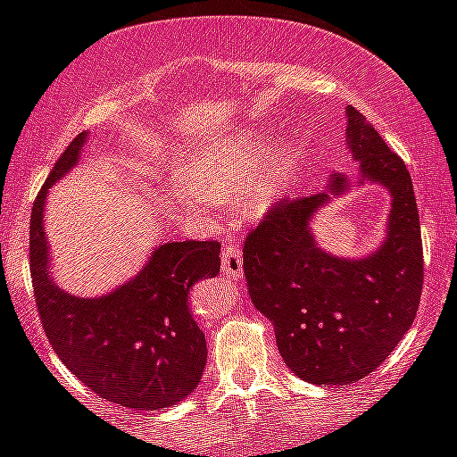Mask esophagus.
I'll use <instances>...</instances> for the list:
<instances>
[{
  "mask_svg": "<svg viewBox=\"0 0 457 457\" xmlns=\"http://www.w3.org/2000/svg\"><path fill=\"white\" fill-rule=\"evenodd\" d=\"M220 267H223L225 276L243 274V252L232 243H228L223 247V256H220Z\"/></svg>",
  "mask_w": 457,
  "mask_h": 457,
  "instance_id": "1",
  "label": "esophagus"
}]
</instances>
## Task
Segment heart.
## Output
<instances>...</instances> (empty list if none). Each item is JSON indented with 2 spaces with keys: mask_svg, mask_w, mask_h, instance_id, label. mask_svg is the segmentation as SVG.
<instances>
[{
  "mask_svg": "<svg viewBox=\"0 0 457 457\" xmlns=\"http://www.w3.org/2000/svg\"><path fill=\"white\" fill-rule=\"evenodd\" d=\"M262 143L241 132L228 139L214 141L192 161L190 172L179 174L177 195L187 210L207 214L220 205V196L241 192V207L245 214L262 216L292 187L298 170L296 145L283 143L258 161Z\"/></svg>",
  "mask_w": 457,
  "mask_h": 457,
  "instance_id": "b5f03b06",
  "label": "heart"
}]
</instances>
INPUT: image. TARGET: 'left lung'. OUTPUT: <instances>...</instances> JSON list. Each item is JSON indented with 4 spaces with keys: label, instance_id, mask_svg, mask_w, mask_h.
Returning <instances> with one entry per match:
<instances>
[{
    "label": "left lung",
    "instance_id": "1",
    "mask_svg": "<svg viewBox=\"0 0 457 457\" xmlns=\"http://www.w3.org/2000/svg\"><path fill=\"white\" fill-rule=\"evenodd\" d=\"M347 145L362 181L391 195L386 238L373 254H327L310 229L316 212L349 190L345 174H331L318 195L276 203L243 245L252 303L274 325L285 365L314 385H352L380 367L411 327L425 280L407 165L352 105Z\"/></svg>",
    "mask_w": 457,
    "mask_h": 457
}]
</instances>
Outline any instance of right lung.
<instances>
[{
    "instance_id": "1",
    "label": "right lung",
    "mask_w": 457,
    "mask_h": 457,
    "mask_svg": "<svg viewBox=\"0 0 457 457\" xmlns=\"http://www.w3.org/2000/svg\"><path fill=\"white\" fill-rule=\"evenodd\" d=\"M72 139L41 187L30 216V276L37 310L59 361L99 398L135 411L181 403L205 371L207 345L187 305L192 285L220 270V243L170 241L126 285L99 298L63 292L50 276L44 203L79 161Z\"/></svg>"
}]
</instances>
